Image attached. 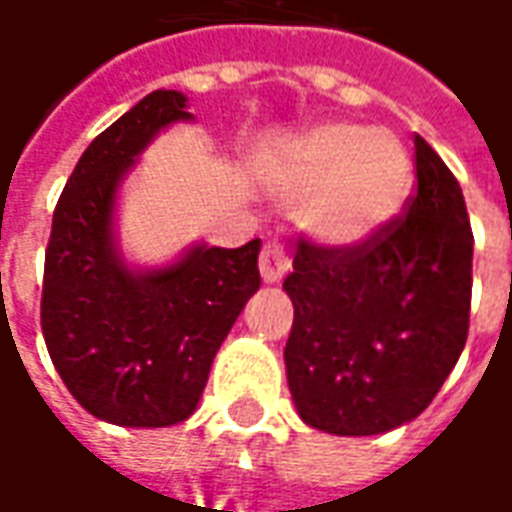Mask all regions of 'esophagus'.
I'll use <instances>...</instances> for the list:
<instances>
[{"mask_svg": "<svg viewBox=\"0 0 512 512\" xmlns=\"http://www.w3.org/2000/svg\"><path fill=\"white\" fill-rule=\"evenodd\" d=\"M292 256L290 248L278 239H267L262 248V256H259V270H262L264 281H281V278L290 273Z\"/></svg>", "mask_w": 512, "mask_h": 512, "instance_id": "34e87169", "label": "esophagus"}]
</instances>
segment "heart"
I'll return each mask as SVG.
<instances>
[{
    "instance_id": "heart-1",
    "label": "heart",
    "mask_w": 512,
    "mask_h": 512,
    "mask_svg": "<svg viewBox=\"0 0 512 512\" xmlns=\"http://www.w3.org/2000/svg\"><path fill=\"white\" fill-rule=\"evenodd\" d=\"M284 186L301 200V222L329 245H357L404 209L412 161L390 130L329 122L301 136Z\"/></svg>"
}]
</instances>
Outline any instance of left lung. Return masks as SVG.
<instances>
[{
	"mask_svg": "<svg viewBox=\"0 0 512 512\" xmlns=\"http://www.w3.org/2000/svg\"><path fill=\"white\" fill-rule=\"evenodd\" d=\"M474 234L463 189L415 136V192L357 245L301 234L284 290L295 407L331 435H379L418 418L463 354Z\"/></svg>",
	"mask_w": 512,
	"mask_h": 512,
	"instance_id": "obj_1",
	"label": "left lung"
}]
</instances>
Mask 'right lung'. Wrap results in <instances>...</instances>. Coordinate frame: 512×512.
<instances>
[{
  "instance_id": "1",
  "label": "right lung",
  "mask_w": 512,
  "mask_h": 512,
  "mask_svg": "<svg viewBox=\"0 0 512 512\" xmlns=\"http://www.w3.org/2000/svg\"><path fill=\"white\" fill-rule=\"evenodd\" d=\"M189 119L186 97L153 91L80 155L52 214L41 331L77 404L119 426H172L195 412L214 354L259 290V239L195 248L147 276L111 245L119 178L169 122Z\"/></svg>"
}]
</instances>
